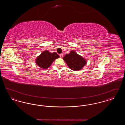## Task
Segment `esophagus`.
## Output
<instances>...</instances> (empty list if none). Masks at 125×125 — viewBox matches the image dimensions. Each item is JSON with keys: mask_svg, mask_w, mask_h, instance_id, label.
Here are the masks:
<instances>
[{"mask_svg": "<svg viewBox=\"0 0 125 125\" xmlns=\"http://www.w3.org/2000/svg\"><path fill=\"white\" fill-rule=\"evenodd\" d=\"M60 57L61 58H62L63 57V54H60Z\"/></svg>", "mask_w": 125, "mask_h": 125, "instance_id": "obj_1", "label": "esophagus"}]
</instances>
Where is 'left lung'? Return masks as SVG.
<instances>
[{"label":"left lung","instance_id":"left-lung-1","mask_svg":"<svg viewBox=\"0 0 125 125\" xmlns=\"http://www.w3.org/2000/svg\"><path fill=\"white\" fill-rule=\"evenodd\" d=\"M63 60L71 69L76 71L81 70L87 63L86 60L73 51L65 55Z\"/></svg>","mask_w":125,"mask_h":125}]
</instances>
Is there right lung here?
<instances>
[{"label":"right lung","mask_w":125,"mask_h":125,"mask_svg":"<svg viewBox=\"0 0 125 125\" xmlns=\"http://www.w3.org/2000/svg\"><path fill=\"white\" fill-rule=\"evenodd\" d=\"M60 57L56 52L51 53L48 51H44L36 59V64L42 69H47L50 66L54 60Z\"/></svg>","instance_id":"right-lung-1"}]
</instances>
